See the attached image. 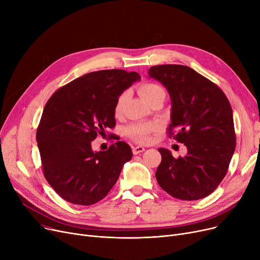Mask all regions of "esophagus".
<instances>
[{
    "mask_svg": "<svg viewBox=\"0 0 260 260\" xmlns=\"http://www.w3.org/2000/svg\"><path fill=\"white\" fill-rule=\"evenodd\" d=\"M144 149L145 148L143 146H134L133 147V154L134 155H138V154L144 152Z\"/></svg>",
    "mask_w": 260,
    "mask_h": 260,
    "instance_id": "obj_1",
    "label": "esophagus"
}]
</instances>
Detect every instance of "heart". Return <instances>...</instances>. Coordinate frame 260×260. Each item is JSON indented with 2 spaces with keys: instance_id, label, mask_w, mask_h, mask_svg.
Masks as SVG:
<instances>
[{
  "instance_id": "1",
  "label": "heart",
  "mask_w": 260,
  "mask_h": 260,
  "mask_svg": "<svg viewBox=\"0 0 260 260\" xmlns=\"http://www.w3.org/2000/svg\"><path fill=\"white\" fill-rule=\"evenodd\" d=\"M138 91L141 97L147 102L151 103L153 100H155L158 97H166V91L160 85L156 83H152V82H146V83H142ZM127 97V92H122L115 104V114L118 115L121 113V109L123 104L125 102V99ZM158 128V124L155 122H139L134 123V124L129 125L125 129V135L132 140L137 143H148L152 139V134Z\"/></svg>"
}]
</instances>
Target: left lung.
Returning <instances> with one entry per match:
<instances>
[{"instance_id": "8db88e82", "label": "left lung", "mask_w": 260, "mask_h": 260, "mask_svg": "<svg viewBox=\"0 0 260 260\" xmlns=\"http://www.w3.org/2000/svg\"><path fill=\"white\" fill-rule=\"evenodd\" d=\"M148 75L170 93L169 137L187 147V154L178 158L166 148L158 149L162 159L156 179L177 199L207 197L225 177L236 146L233 112L226 95L212 81L184 65L152 66Z\"/></svg>"}]
</instances>
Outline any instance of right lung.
<instances>
[{"label":"right lung","instance_id":"1","mask_svg":"<svg viewBox=\"0 0 260 260\" xmlns=\"http://www.w3.org/2000/svg\"><path fill=\"white\" fill-rule=\"evenodd\" d=\"M140 80L138 73L105 70L88 73L60 87L47 101L37 129L44 177L64 200L91 206L117 182L131 146L117 141L93 153L98 136L115 139V104L123 90Z\"/></svg>","mask_w":260,"mask_h":260}]
</instances>
